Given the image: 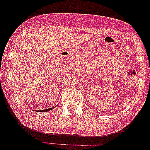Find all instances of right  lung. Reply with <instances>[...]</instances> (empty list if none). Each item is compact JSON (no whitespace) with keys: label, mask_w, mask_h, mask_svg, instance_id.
Returning a JSON list of instances; mask_svg holds the SVG:
<instances>
[{"label":"right lung","mask_w":150,"mask_h":150,"mask_svg":"<svg viewBox=\"0 0 150 150\" xmlns=\"http://www.w3.org/2000/svg\"><path fill=\"white\" fill-rule=\"evenodd\" d=\"M53 108H54V107H53ZM53 108H48V109L43 110V111H42V112H45V111H49V110H51V109H53Z\"/></svg>","instance_id":"right-lung-1"}]
</instances>
